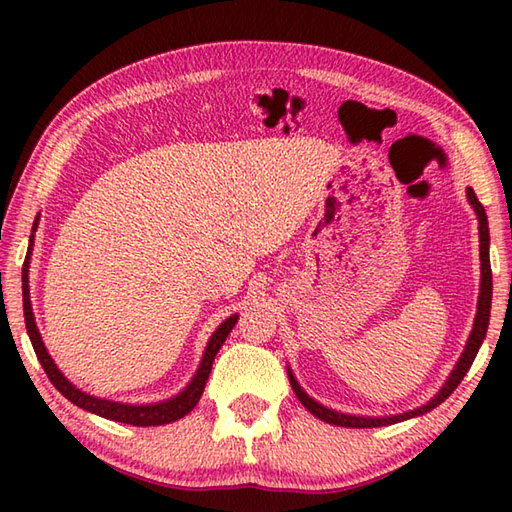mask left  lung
<instances>
[{"mask_svg":"<svg viewBox=\"0 0 512 512\" xmlns=\"http://www.w3.org/2000/svg\"><path fill=\"white\" fill-rule=\"evenodd\" d=\"M466 200L473 206V211L477 215V231H480V297H477V312H475V321H473V330L469 334V341L464 345V352L458 358V363H455L453 372L449 374V378L444 380V385L440 387V391L436 396H433L429 402H424V405L405 411V413H396V416H356V413H343V411H336L321 405V402L314 400L312 396L306 394V389H303L295 374H292V369L288 367V378H290V385L292 391H295L299 402L303 407H306L312 416H317L319 420L328 422V424H336V427H350V429H372V427H387V424H396L402 420H409V418H418L422 413H427L431 409H436L440 402L447 400L453 389L462 383V378L469 372L477 352H480V345L486 339V330H488V319H491V301H493V273H491V257H488V246H491V235H488V220H486V211L484 206L477 200L475 191L469 187L466 189Z\"/></svg>","mask_w":512,"mask_h":512,"instance_id":"8db88e82","label":"left lung"}]
</instances>
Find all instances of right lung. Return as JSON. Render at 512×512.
Wrapping results in <instances>:
<instances>
[{
	"instance_id": "right-lung-1",
	"label": "right lung",
	"mask_w": 512,
	"mask_h": 512,
	"mask_svg": "<svg viewBox=\"0 0 512 512\" xmlns=\"http://www.w3.org/2000/svg\"><path fill=\"white\" fill-rule=\"evenodd\" d=\"M39 224V215L35 224H32V235L28 242V253H26V262L24 268H21V295H24V319H26V330L30 336V343L35 347V354L39 358L41 367L46 369V374L50 378V383L57 387L61 394L68 398L72 405L81 407L90 413H96V416L114 420V422H125V424H134V427H158V424H169L176 422L180 418L187 416V413L198 405L202 391L206 387V380H209L211 367L215 361V354L220 352V347L224 345L226 336L231 334V330L235 328V323L239 319V314H231V317L224 319L217 330L211 334L209 343L204 347L202 361L195 369L193 378L187 383L182 391H178L176 396L158 400V402H145V405H134V402H118V400H107V398H99L94 394H88V391L79 389L76 385H72L68 378L63 376L61 369L57 367V363L52 361V356L46 350V343L41 339V332L35 323V312H32V303H30V286H28V273H30V255H32V246H35V231Z\"/></svg>"
}]
</instances>
